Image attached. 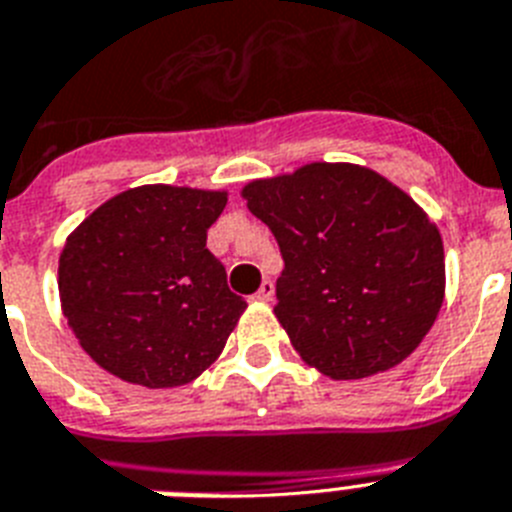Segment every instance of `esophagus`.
I'll return each mask as SVG.
<instances>
[{
  "instance_id": "esophagus-1",
  "label": "esophagus",
  "mask_w": 512,
  "mask_h": 512,
  "mask_svg": "<svg viewBox=\"0 0 512 512\" xmlns=\"http://www.w3.org/2000/svg\"><path fill=\"white\" fill-rule=\"evenodd\" d=\"M273 294H276V286H273V281H263V286L257 289V294L252 296V299H257V302H270V299H273Z\"/></svg>"
}]
</instances>
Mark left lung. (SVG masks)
Masks as SVG:
<instances>
[{
  "instance_id": "left-lung-1",
  "label": "left lung",
  "mask_w": 512,
  "mask_h": 512,
  "mask_svg": "<svg viewBox=\"0 0 512 512\" xmlns=\"http://www.w3.org/2000/svg\"><path fill=\"white\" fill-rule=\"evenodd\" d=\"M283 257L276 317L322 375L395 367L427 336L445 291L437 226L406 192L354 163H309L244 187Z\"/></svg>"
}]
</instances>
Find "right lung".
<instances>
[{"mask_svg": "<svg viewBox=\"0 0 512 512\" xmlns=\"http://www.w3.org/2000/svg\"><path fill=\"white\" fill-rule=\"evenodd\" d=\"M223 208V192L148 184L80 223L59 257V296L93 362L145 388L216 362L247 307L205 247Z\"/></svg>", "mask_w": 512, "mask_h": 512, "instance_id": "1", "label": "right lung"}]
</instances>
